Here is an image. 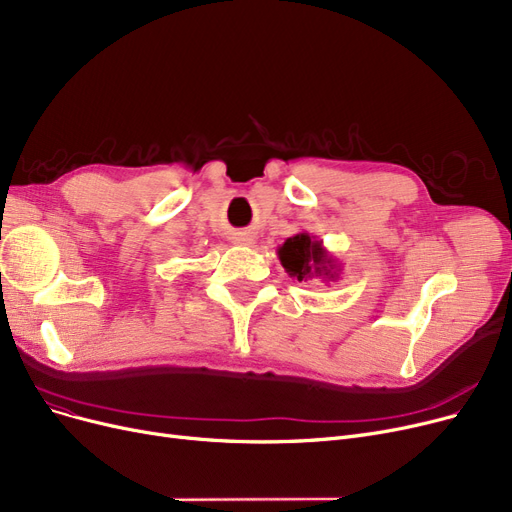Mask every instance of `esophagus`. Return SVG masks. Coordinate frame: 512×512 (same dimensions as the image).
I'll return each mask as SVG.
<instances>
[{"label": "esophagus", "mask_w": 512, "mask_h": 512, "mask_svg": "<svg viewBox=\"0 0 512 512\" xmlns=\"http://www.w3.org/2000/svg\"><path fill=\"white\" fill-rule=\"evenodd\" d=\"M232 242L238 244V246H255L257 244V238L253 232H236L232 236Z\"/></svg>", "instance_id": "34e87169"}]
</instances>
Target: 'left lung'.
Segmentation results:
<instances>
[{
  "label": "left lung",
  "instance_id": "obj_1",
  "mask_svg": "<svg viewBox=\"0 0 512 512\" xmlns=\"http://www.w3.org/2000/svg\"><path fill=\"white\" fill-rule=\"evenodd\" d=\"M276 253L285 272L299 282L310 278L337 282L339 274H342V263L325 249L323 240L310 236L308 232L287 238L285 244L278 246Z\"/></svg>",
  "mask_w": 512,
  "mask_h": 512
}]
</instances>
